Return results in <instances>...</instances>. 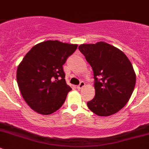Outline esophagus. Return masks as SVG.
I'll use <instances>...</instances> for the list:
<instances>
[{
    "label": "esophagus",
    "mask_w": 149,
    "mask_h": 149,
    "mask_svg": "<svg viewBox=\"0 0 149 149\" xmlns=\"http://www.w3.org/2000/svg\"><path fill=\"white\" fill-rule=\"evenodd\" d=\"M84 86H85L84 81H81L80 82V84H79L77 86V88H78V89H82V88H83Z\"/></svg>",
    "instance_id": "obj_1"
}]
</instances>
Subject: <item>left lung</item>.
Listing matches in <instances>:
<instances>
[{"mask_svg": "<svg viewBox=\"0 0 149 149\" xmlns=\"http://www.w3.org/2000/svg\"><path fill=\"white\" fill-rule=\"evenodd\" d=\"M79 49L93 70L95 96L87 106L95 114L108 116L122 109L130 98L136 76L125 53L105 42L81 44Z\"/></svg>", "mask_w": 149, "mask_h": 149, "instance_id": "left-lung-1", "label": "left lung"}]
</instances>
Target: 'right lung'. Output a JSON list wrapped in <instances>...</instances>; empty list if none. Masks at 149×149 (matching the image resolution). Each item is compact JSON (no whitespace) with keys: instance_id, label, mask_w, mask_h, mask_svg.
I'll list each match as a JSON object with an SVG mask.
<instances>
[{"instance_id":"add662e5","label":"right lung","mask_w":149,"mask_h":149,"mask_svg":"<svg viewBox=\"0 0 149 149\" xmlns=\"http://www.w3.org/2000/svg\"><path fill=\"white\" fill-rule=\"evenodd\" d=\"M76 44L47 41L34 46L18 66L19 89L27 105L43 115L57 111L71 88L66 84L63 65Z\"/></svg>"}]
</instances>
